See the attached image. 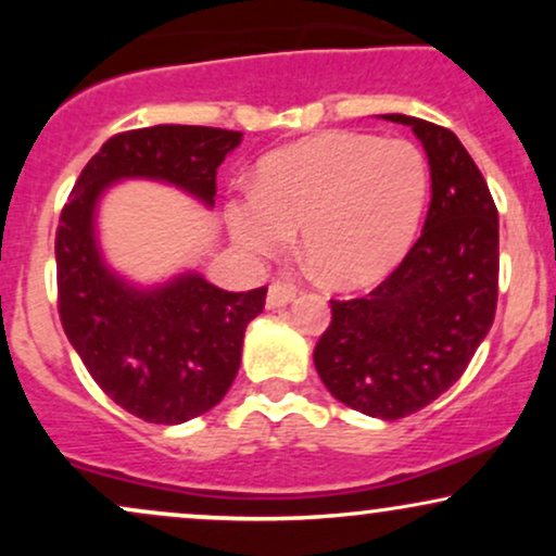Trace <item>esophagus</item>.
<instances>
[{
  "label": "esophagus",
  "mask_w": 556,
  "mask_h": 556,
  "mask_svg": "<svg viewBox=\"0 0 556 556\" xmlns=\"http://www.w3.org/2000/svg\"><path fill=\"white\" fill-rule=\"evenodd\" d=\"M295 295H298V290L292 285L271 282L269 285V295H266V308H282V305L292 303Z\"/></svg>",
  "instance_id": "obj_1"
}]
</instances>
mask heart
<instances>
[{"mask_svg": "<svg viewBox=\"0 0 556 556\" xmlns=\"http://www.w3.org/2000/svg\"><path fill=\"white\" fill-rule=\"evenodd\" d=\"M429 198L416 143L324 132L261 159L253 193L227 203L242 251L277 256L300 229L303 251L337 287H366L405 256Z\"/></svg>", "mask_w": 556, "mask_h": 556, "instance_id": "b5f03b06", "label": "heart"}]
</instances>
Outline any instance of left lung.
I'll return each mask as SVG.
<instances>
[{
  "instance_id": "8db88e82",
  "label": "left lung",
  "mask_w": 556,
  "mask_h": 556,
  "mask_svg": "<svg viewBox=\"0 0 556 556\" xmlns=\"http://www.w3.org/2000/svg\"><path fill=\"white\" fill-rule=\"evenodd\" d=\"M413 127L431 169V206L416 245L366 298L331 300L314 350L324 387L353 410L397 420L460 379L489 334L500 287V214L481 169L446 127Z\"/></svg>"
}]
</instances>
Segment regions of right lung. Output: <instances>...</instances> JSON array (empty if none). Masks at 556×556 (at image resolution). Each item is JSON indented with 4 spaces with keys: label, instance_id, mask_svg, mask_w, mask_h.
I'll return each instance as SVG.
<instances>
[{
    "label": "right lung",
    "instance_id": "obj_1",
    "mask_svg": "<svg viewBox=\"0 0 556 556\" xmlns=\"http://www.w3.org/2000/svg\"><path fill=\"white\" fill-rule=\"evenodd\" d=\"M240 140L242 132L198 125L119 132L83 167L62 208L54 240L62 327L106 397L149 424H185L225 397L266 287L227 292L198 271L154 287L127 282L101 253L99 201L114 182L154 180L212 208L216 167Z\"/></svg>",
    "mask_w": 556,
    "mask_h": 556
}]
</instances>
